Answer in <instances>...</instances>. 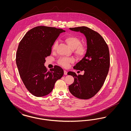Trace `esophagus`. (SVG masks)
Listing matches in <instances>:
<instances>
[{"label":"esophagus","mask_w":131,"mask_h":131,"mask_svg":"<svg viewBox=\"0 0 131 131\" xmlns=\"http://www.w3.org/2000/svg\"><path fill=\"white\" fill-rule=\"evenodd\" d=\"M64 74L65 75H67V72L66 70H64Z\"/></svg>","instance_id":"1"}]
</instances>
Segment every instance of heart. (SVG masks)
<instances>
[{
  "label": "heart",
  "instance_id": "heart-1",
  "mask_svg": "<svg viewBox=\"0 0 131 131\" xmlns=\"http://www.w3.org/2000/svg\"><path fill=\"white\" fill-rule=\"evenodd\" d=\"M64 40L69 46L74 50L76 56L81 57L85 54L87 51L86 46L84 44H81V40L80 38L75 35H70L66 36ZM58 44V41L56 40L52 44L51 49L53 51H56ZM73 62L74 59L73 58L65 57H61L57 60L58 64L64 67H68L70 63Z\"/></svg>",
  "mask_w": 131,
  "mask_h": 131
}]
</instances>
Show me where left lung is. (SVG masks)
I'll return each instance as SVG.
<instances>
[{"mask_svg": "<svg viewBox=\"0 0 131 131\" xmlns=\"http://www.w3.org/2000/svg\"><path fill=\"white\" fill-rule=\"evenodd\" d=\"M72 31H80L87 40V51L85 56L74 69L84 71L83 75L69 72L74 78L69 86L70 93L81 99H89L97 93L103 85L108 74L110 57L108 47L104 38L97 32L86 27L70 28Z\"/></svg>", "mask_w": 131, "mask_h": 131, "instance_id": "obj_1", "label": "left lung"}]
</instances>
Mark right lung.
Segmentation results:
<instances>
[{"instance_id": "obj_1", "label": "right lung", "mask_w": 131, "mask_h": 131, "mask_svg": "<svg viewBox=\"0 0 131 131\" xmlns=\"http://www.w3.org/2000/svg\"><path fill=\"white\" fill-rule=\"evenodd\" d=\"M62 29L38 26L28 31L19 43L16 64L25 87L32 95L43 97L50 93L64 71L55 65L47 71L45 58L50 56L51 47Z\"/></svg>"}]
</instances>
